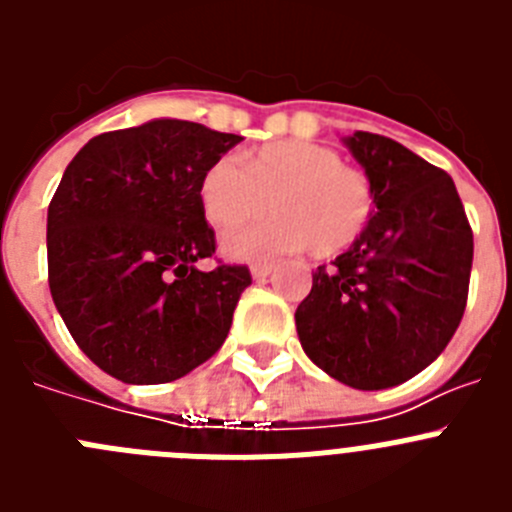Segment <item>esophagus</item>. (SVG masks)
<instances>
[{
	"instance_id": "34e87169",
	"label": "esophagus",
	"mask_w": 512,
	"mask_h": 512,
	"mask_svg": "<svg viewBox=\"0 0 512 512\" xmlns=\"http://www.w3.org/2000/svg\"><path fill=\"white\" fill-rule=\"evenodd\" d=\"M271 271H274V264H269V261H256V264L251 266L253 279H266Z\"/></svg>"
}]
</instances>
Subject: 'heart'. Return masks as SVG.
<instances>
[{
    "label": "heart",
    "instance_id": "obj_1",
    "mask_svg": "<svg viewBox=\"0 0 512 512\" xmlns=\"http://www.w3.org/2000/svg\"><path fill=\"white\" fill-rule=\"evenodd\" d=\"M202 215L217 230H233L266 212L256 228L225 238L238 259L312 251L336 256L354 246L372 223L377 194L359 166L343 164L336 148L310 140H277L238 158H217L202 171Z\"/></svg>",
    "mask_w": 512,
    "mask_h": 512
}]
</instances>
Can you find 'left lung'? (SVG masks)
Returning <instances> with one entry per match:
<instances>
[{"instance_id": "left-lung-1", "label": "left lung", "mask_w": 512, "mask_h": 512, "mask_svg": "<svg viewBox=\"0 0 512 512\" xmlns=\"http://www.w3.org/2000/svg\"><path fill=\"white\" fill-rule=\"evenodd\" d=\"M377 194L354 246L312 271L295 312L305 354L338 382L384 390L438 359L467 307L474 235L451 176L397 140H346Z\"/></svg>"}]
</instances>
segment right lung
<instances>
[{"label":"right lung","instance_id":"add662e5","mask_svg":"<svg viewBox=\"0 0 512 512\" xmlns=\"http://www.w3.org/2000/svg\"><path fill=\"white\" fill-rule=\"evenodd\" d=\"M241 135L153 120L92 138L48 205V284L76 346L128 384L184 377L228 338L251 271L217 261L200 176Z\"/></svg>","mask_w":512,"mask_h":512}]
</instances>
